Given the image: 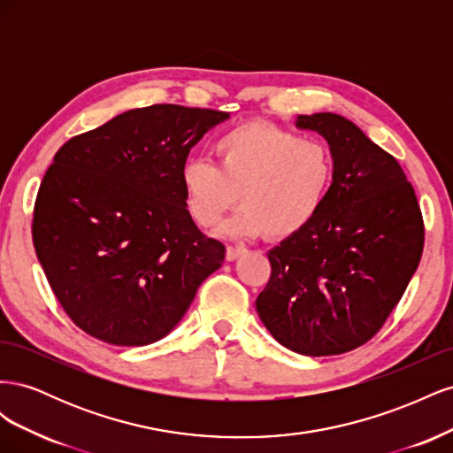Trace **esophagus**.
Wrapping results in <instances>:
<instances>
[{"label": "esophagus", "instance_id": "obj_1", "mask_svg": "<svg viewBox=\"0 0 453 453\" xmlns=\"http://www.w3.org/2000/svg\"><path fill=\"white\" fill-rule=\"evenodd\" d=\"M243 253H245L243 245H228V248H226V258L228 260H236Z\"/></svg>", "mask_w": 453, "mask_h": 453}]
</instances>
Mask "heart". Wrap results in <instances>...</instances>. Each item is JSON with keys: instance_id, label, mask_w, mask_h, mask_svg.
Instances as JSON below:
<instances>
[{"instance_id": "heart-1", "label": "heart", "mask_w": 453, "mask_h": 453, "mask_svg": "<svg viewBox=\"0 0 453 453\" xmlns=\"http://www.w3.org/2000/svg\"><path fill=\"white\" fill-rule=\"evenodd\" d=\"M213 153L217 166L203 158H188L181 166L185 205L193 221L208 228L238 198L242 208L223 225L232 236H296L319 215L334 181L331 147L270 122L228 130Z\"/></svg>"}]
</instances>
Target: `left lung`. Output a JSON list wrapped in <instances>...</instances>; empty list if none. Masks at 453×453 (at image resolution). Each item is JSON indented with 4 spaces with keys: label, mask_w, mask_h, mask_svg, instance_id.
I'll return each mask as SVG.
<instances>
[{
    "label": "left lung",
    "mask_w": 453,
    "mask_h": 453,
    "mask_svg": "<svg viewBox=\"0 0 453 453\" xmlns=\"http://www.w3.org/2000/svg\"><path fill=\"white\" fill-rule=\"evenodd\" d=\"M331 145L336 172L315 221L270 253L258 318L281 346L323 357L359 348L399 304L425 240L401 164L334 113L298 115Z\"/></svg>",
    "instance_id": "obj_1"
}]
</instances>
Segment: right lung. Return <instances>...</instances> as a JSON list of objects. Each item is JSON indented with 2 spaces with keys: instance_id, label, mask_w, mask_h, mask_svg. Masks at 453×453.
<instances>
[{
  "instance_id": "right-lung-1",
  "label": "right lung",
  "mask_w": 453,
  "mask_h": 453,
  "mask_svg": "<svg viewBox=\"0 0 453 453\" xmlns=\"http://www.w3.org/2000/svg\"><path fill=\"white\" fill-rule=\"evenodd\" d=\"M225 111L157 104L65 142L45 172L32 238L54 296L87 334L113 346L166 336L225 245L195 225L181 166Z\"/></svg>"
}]
</instances>
